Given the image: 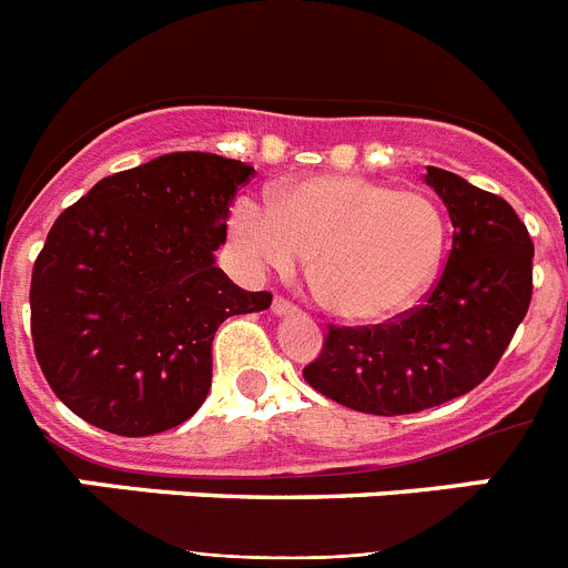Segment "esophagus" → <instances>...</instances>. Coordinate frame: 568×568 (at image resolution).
<instances>
[{
	"label": "esophagus",
	"mask_w": 568,
	"mask_h": 568,
	"mask_svg": "<svg viewBox=\"0 0 568 568\" xmlns=\"http://www.w3.org/2000/svg\"><path fill=\"white\" fill-rule=\"evenodd\" d=\"M270 310H273L275 315L298 313V307H295V304H293V301H290V298H284V295H275V298H273V307H270Z\"/></svg>",
	"instance_id": "1"
}]
</instances>
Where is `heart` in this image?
<instances>
[{"instance_id":"heart-1","label":"heart","mask_w":568,"mask_h":568,"mask_svg":"<svg viewBox=\"0 0 568 568\" xmlns=\"http://www.w3.org/2000/svg\"><path fill=\"white\" fill-rule=\"evenodd\" d=\"M227 230L253 273H293L310 255L315 298L346 321H384L415 304L446 244L433 195L361 175H313L281 187L270 204L239 199Z\"/></svg>"}]
</instances>
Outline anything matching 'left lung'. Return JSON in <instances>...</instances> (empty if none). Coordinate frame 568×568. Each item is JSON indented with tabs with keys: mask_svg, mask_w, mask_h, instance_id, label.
Segmentation results:
<instances>
[{
	"mask_svg": "<svg viewBox=\"0 0 568 568\" xmlns=\"http://www.w3.org/2000/svg\"><path fill=\"white\" fill-rule=\"evenodd\" d=\"M453 219V250L418 307L373 327L327 324L304 381L355 413L409 415L460 398L498 366L531 301L535 244L500 195L426 168Z\"/></svg>",
	"mask_w": 568,
	"mask_h": 568,
	"instance_id": "1",
	"label": "left lung"
}]
</instances>
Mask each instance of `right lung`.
I'll return each mask as SVG.
<instances>
[{"instance_id": "right-lung-1", "label": "right lung", "mask_w": 568, "mask_h": 568, "mask_svg": "<svg viewBox=\"0 0 568 568\" xmlns=\"http://www.w3.org/2000/svg\"><path fill=\"white\" fill-rule=\"evenodd\" d=\"M253 175L224 155L168 153L102 179L53 222L30 275V335L70 413L142 438L204 404L215 329L273 304L213 258Z\"/></svg>"}]
</instances>
